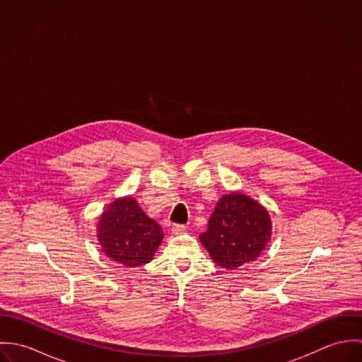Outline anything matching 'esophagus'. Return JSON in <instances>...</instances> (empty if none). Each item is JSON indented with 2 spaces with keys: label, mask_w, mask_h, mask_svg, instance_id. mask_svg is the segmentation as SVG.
<instances>
[{
  "label": "esophagus",
  "mask_w": 362,
  "mask_h": 362,
  "mask_svg": "<svg viewBox=\"0 0 362 362\" xmlns=\"http://www.w3.org/2000/svg\"><path fill=\"white\" fill-rule=\"evenodd\" d=\"M185 230H187V227H185L184 224H174L173 228H171V231H173L174 234H181V233H184Z\"/></svg>",
  "instance_id": "esophagus-1"
}]
</instances>
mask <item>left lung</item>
Returning a JSON list of instances; mask_svg holds the SVG:
<instances>
[{"label":"left lung","mask_w":362,"mask_h":362,"mask_svg":"<svg viewBox=\"0 0 362 362\" xmlns=\"http://www.w3.org/2000/svg\"><path fill=\"white\" fill-rule=\"evenodd\" d=\"M272 221L258 202L243 194L223 197L199 237L214 263L237 269L258 258L270 240Z\"/></svg>","instance_id":"obj_1"}]
</instances>
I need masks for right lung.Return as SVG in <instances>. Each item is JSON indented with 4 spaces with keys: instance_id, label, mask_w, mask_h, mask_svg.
Wrapping results in <instances>:
<instances>
[{
    "instance_id": "add662e5",
    "label": "right lung",
    "mask_w": 362,
    "mask_h": 362,
    "mask_svg": "<svg viewBox=\"0 0 362 362\" xmlns=\"http://www.w3.org/2000/svg\"><path fill=\"white\" fill-rule=\"evenodd\" d=\"M98 238L108 258L135 267L151 262L163 240V230L134 198L112 202L98 224Z\"/></svg>"
}]
</instances>
